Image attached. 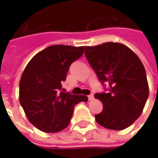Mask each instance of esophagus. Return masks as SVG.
Returning a JSON list of instances; mask_svg holds the SVG:
<instances>
[{
	"label": "esophagus",
	"instance_id": "34e87169",
	"mask_svg": "<svg viewBox=\"0 0 158 158\" xmlns=\"http://www.w3.org/2000/svg\"><path fill=\"white\" fill-rule=\"evenodd\" d=\"M93 99H94V96H93V95H89V96H88V100H89V101H92Z\"/></svg>",
	"mask_w": 158,
	"mask_h": 158
}]
</instances>
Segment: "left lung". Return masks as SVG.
<instances>
[{
	"mask_svg": "<svg viewBox=\"0 0 158 158\" xmlns=\"http://www.w3.org/2000/svg\"><path fill=\"white\" fill-rule=\"evenodd\" d=\"M85 53L101 83L108 85L106 92L95 94L103 104L102 112L95 115L96 122L106 129L128 128L141 114L149 96L142 62L120 43L85 46Z\"/></svg>",
	"mask_w": 158,
	"mask_h": 158,
	"instance_id": "8db88e82",
	"label": "left lung"
}]
</instances>
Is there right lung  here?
I'll return each mask as SVG.
<instances>
[{
    "label": "right lung",
    "mask_w": 158,
    "mask_h": 158,
    "mask_svg": "<svg viewBox=\"0 0 158 158\" xmlns=\"http://www.w3.org/2000/svg\"><path fill=\"white\" fill-rule=\"evenodd\" d=\"M85 46L54 45L36 54L19 83V102L29 121L45 133L68 127L76 104L88 97L62 90L69 67L84 53Z\"/></svg>",
    "instance_id": "1"
}]
</instances>
